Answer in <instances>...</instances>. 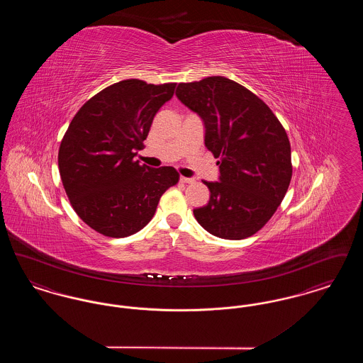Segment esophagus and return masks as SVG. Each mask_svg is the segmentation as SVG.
I'll list each match as a JSON object with an SVG mask.
<instances>
[{
    "mask_svg": "<svg viewBox=\"0 0 363 363\" xmlns=\"http://www.w3.org/2000/svg\"><path fill=\"white\" fill-rule=\"evenodd\" d=\"M179 179H181V182H184V184H194V182H196L194 178H189V177H181Z\"/></svg>",
    "mask_w": 363,
    "mask_h": 363,
    "instance_id": "obj_1",
    "label": "esophagus"
}]
</instances>
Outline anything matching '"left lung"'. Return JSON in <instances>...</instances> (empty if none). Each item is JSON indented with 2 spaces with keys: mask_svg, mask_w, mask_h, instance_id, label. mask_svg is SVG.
Here are the masks:
<instances>
[{
  "mask_svg": "<svg viewBox=\"0 0 363 363\" xmlns=\"http://www.w3.org/2000/svg\"><path fill=\"white\" fill-rule=\"evenodd\" d=\"M175 95L201 117L206 147L219 159V181H204L211 197L193 209L196 220L219 238L252 237L277 212L293 177L283 125L257 95L223 76L179 83Z\"/></svg>",
  "mask_w": 363,
  "mask_h": 363,
  "instance_id": "left-lung-1",
  "label": "left lung"
}]
</instances>
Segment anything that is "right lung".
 Masks as SVG:
<instances>
[{"mask_svg": "<svg viewBox=\"0 0 363 363\" xmlns=\"http://www.w3.org/2000/svg\"><path fill=\"white\" fill-rule=\"evenodd\" d=\"M175 86L122 80L88 99L70 122L58 151L60 175L74 212L99 234L138 233L155 215L162 194L177 185L174 167L135 160Z\"/></svg>", "mask_w": 363, "mask_h": 363, "instance_id": "right-lung-1", "label": "right lung"}]
</instances>
